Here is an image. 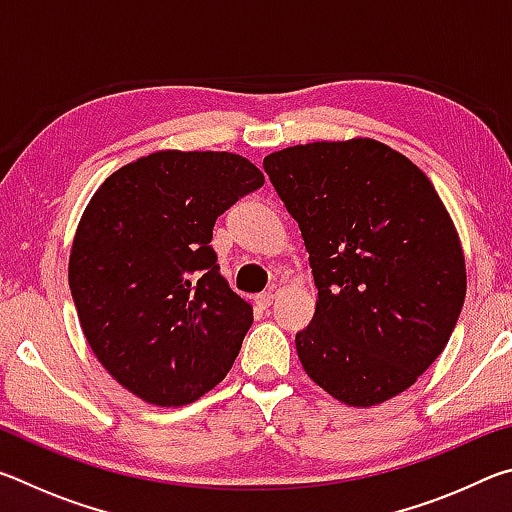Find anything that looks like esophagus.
<instances>
[{
    "label": "esophagus",
    "mask_w": 512,
    "mask_h": 512,
    "mask_svg": "<svg viewBox=\"0 0 512 512\" xmlns=\"http://www.w3.org/2000/svg\"><path fill=\"white\" fill-rule=\"evenodd\" d=\"M273 300H275L273 293H259V296L255 298V305L262 307V309H268L273 305Z\"/></svg>",
    "instance_id": "1"
}]
</instances>
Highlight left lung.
<instances>
[{"instance_id": "1", "label": "left lung", "mask_w": 512, "mask_h": 512, "mask_svg": "<svg viewBox=\"0 0 512 512\" xmlns=\"http://www.w3.org/2000/svg\"><path fill=\"white\" fill-rule=\"evenodd\" d=\"M264 169L318 289L296 334L302 368L354 409L404 393L445 350L467 289L461 239L431 180L370 137L287 146Z\"/></svg>"}]
</instances>
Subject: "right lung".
<instances>
[{"instance_id":"right-lung-1","label":"right lung","mask_w":512,"mask_h":512,"mask_svg":"<svg viewBox=\"0 0 512 512\" xmlns=\"http://www.w3.org/2000/svg\"><path fill=\"white\" fill-rule=\"evenodd\" d=\"M264 185L228 151L164 149L124 164L83 210L69 289L94 357L128 393L185 406L223 381L253 305L219 273V216Z\"/></svg>"}]
</instances>
